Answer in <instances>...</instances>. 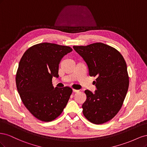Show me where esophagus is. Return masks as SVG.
Wrapping results in <instances>:
<instances>
[{
	"mask_svg": "<svg viewBox=\"0 0 147 147\" xmlns=\"http://www.w3.org/2000/svg\"><path fill=\"white\" fill-rule=\"evenodd\" d=\"M79 90H74V89H73V92H78Z\"/></svg>",
	"mask_w": 147,
	"mask_h": 147,
	"instance_id": "34e87169",
	"label": "esophagus"
}]
</instances>
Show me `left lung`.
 Listing matches in <instances>:
<instances>
[{"label":"left lung","instance_id":"1","mask_svg":"<svg viewBox=\"0 0 147 147\" xmlns=\"http://www.w3.org/2000/svg\"><path fill=\"white\" fill-rule=\"evenodd\" d=\"M86 63L89 75L97 90L84 91L86 100L83 113L90 122L100 124L112 119L121 109L129 87L127 65L123 56L114 48L102 43L74 46Z\"/></svg>","mask_w":147,"mask_h":147}]
</instances>
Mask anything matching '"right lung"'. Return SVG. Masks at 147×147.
<instances>
[{
  "instance_id": "1",
  "label": "right lung",
  "mask_w": 147,
  "mask_h": 147,
  "mask_svg": "<svg viewBox=\"0 0 147 147\" xmlns=\"http://www.w3.org/2000/svg\"><path fill=\"white\" fill-rule=\"evenodd\" d=\"M72 51L69 47L42 43L30 47L21 57L16 84L22 102L34 116L42 121L58 117L67 104L72 90L54 88L53 77H59V64Z\"/></svg>"
}]
</instances>
